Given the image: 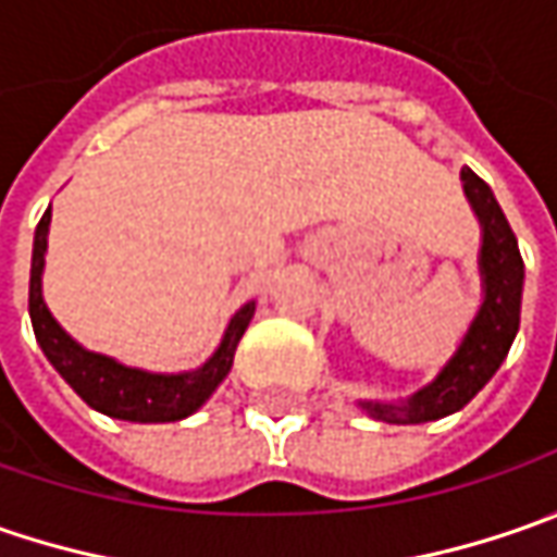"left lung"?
<instances>
[{"label": "left lung", "mask_w": 557, "mask_h": 557, "mask_svg": "<svg viewBox=\"0 0 557 557\" xmlns=\"http://www.w3.org/2000/svg\"><path fill=\"white\" fill-rule=\"evenodd\" d=\"M461 191L481 223V307L446 366L403 399H359V409L387 424H424L465 409L499 372L521 325L524 260L490 185L474 170H461Z\"/></svg>", "instance_id": "8db88e82"}]
</instances>
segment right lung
<instances>
[{
  "label": "right lung",
  "instance_id": "right-lung-1",
  "mask_svg": "<svg viewBox=\"0 0 557 557\" xmlns=\"http://www.w3.org/2000/svg\"><path fill=\"white\" fill-rule=\"evenodd\" d=\"M49 225H52V207L42 213L36 235H33L30 322L33 334H36L46 359L54 366V372L101 416L139 421V424L183 421V418L195 416L225 381L232 359H235V347L250 325L257 304L247 300L245 307L228 319L220 347L207 356L198 369L148 372V369H136V366H123L114 356L86 350L79 341H74L58 325V319L46 307L42 269H46V250H49Z\"/></svg>",
  "mask_w": 557,
  "mask_h": 557
}]
</instances>
